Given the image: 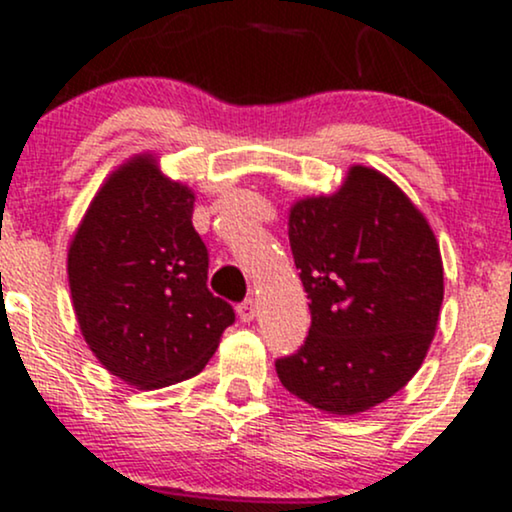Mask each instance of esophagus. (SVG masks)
<instances>
[{
  "label": "esophagus",
  "instance_id": "34e87169",
  "mask_svg": "<svg viewBox=\"0 0 512 512\" xmlns=\"http://www.w3.org/2000/svg\"><path fill=\"white\" fill-rule=\"evenodd\" d=\"M238 315H240V320H243V322L255 320V315H257V301H255V298H245V301L238 305Z\"/></svg>",
  "mask_w": 512,
  "mask_h": 512
}]
</instances>
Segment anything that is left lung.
I'll return each mask as SVG.
<instances>
[{"mask_svg":"<svg viewBox=\"0 0 512 512\" xmlns=\"http://www.w3.org/2000/svg\"><path fill=\"white\" fill-rule=\"evenodd\" d=\"M289 243L310 332L276 361L281 385L337 416L390 399L424 363L443 303V260L424 214L383 173L354 166L334 195L293 204Z\"/></svg>","mask_w":512,"mask_h":512,"instance_id":"left-lung-1","label":"left lung"}]
</instances>
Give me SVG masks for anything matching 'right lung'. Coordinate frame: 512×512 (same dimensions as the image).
Returning a JSON list of instances; mask_svg holds the SVG:
<instances>
[{
	"mask_svg": "<svg viewBox=\"0 0 512 512\" xmlns=\"http://www.w3.org/2000/svg\"><path fill=\"white\" fill-rule=\"evenodd\" d=\"M195 192L134 156L103 182L67 255L76 322L110 373L139 390L192 378L236 322L207 289Z\"/></svg>",
	"mask_w": 512,
	"mask_h": 512,
	"instance_id": "1",
	"label": "right lung"
}]
</instances>
